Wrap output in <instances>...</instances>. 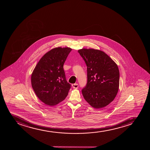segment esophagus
Here are the masks:
<instances>
[{
  "instance_id": "1",
  "label": "esophagus",
  "mask_w": 150,
  "mask_h": 150,
  "mask_svg": "<svg viewBox=\"0 0 150 150\" xmlns=\"http://www.w3.org/2000/svg\"><path fill=\"white\" fill-rule=\"evenodd\" d=\"M72 88H78L79 87V85L78 83H74V84H72Z\"/></svg>"
}]
</instances>
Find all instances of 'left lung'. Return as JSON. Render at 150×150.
Instances as JSON below:
<instances>
[{
  "label": "left lung",
  "instance_id": "left-lung-1",
  "mask_svg": "<svg viewBox=\"0 0 150 150\" xmlns=\"http://www.w3.org/2000/svg\"><path fill=\"white\" fill-rule=\"evenodd\" d=\"M78 52L87 66L88 82L82 90L84 100L95 109L104 108L114 100L119 91L117 64L102 50L82 48Z\"/></svg>",
  "mask_w": 150,
  "mask_h": 150
}]
</instances>
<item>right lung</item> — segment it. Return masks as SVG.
Segmentation results:
<instances>
[{
    "instance_id": "right-lung-1",
    "label": "right lung",
    "mask_w": 150,
    "mask_h": 150,
    "mask_svg": "<svg viewBox=\"0 0 150 150\" xmlns=\"http://www.w3.org/2000/svg\"><path fill=\"white\" fill-rule=\"evenodd\" d=\"M71 50L68 47L52 48L40 59L33 71L32 88L47 105H57L68 95L71 85L66 81L63 66Z\"/></svg>"
}]
</instances>
